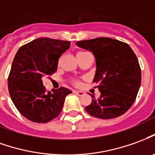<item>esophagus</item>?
Returning a JSON list of instances; mask_svg holds the SVG:
<instances>
[{
	"label": "esophagus",
	"instance_id": "obj_1",
	"mask_svg": "<svg viewBox=\"0 0 155 155\" xmlns=\"http://www.w3.org/2000/svg\"><path fill=\"white\" fill-rule=\"evenodd\" d=\"M74 94H76V95H78V96H84L85 95V92H83V91H74Z\"/></svg>",
	"mask_w": 155,
	"mask_h": 155
}]
</instances>
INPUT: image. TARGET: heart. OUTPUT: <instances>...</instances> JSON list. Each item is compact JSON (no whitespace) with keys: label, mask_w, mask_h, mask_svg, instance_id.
Segmentation results:
<instances>
[{"label":"heart","mask_w":155,"mask_h":155,"mask_svg":"<svg viewBox=\"0 0 155 155\" xmlns=\"http://www.w3.org/2000/svg\"><path fill=\"white\" fill-rule=\"evenodd\" d=\"M85 54H86V52H79V53L77 54V56L78 55ZM74 84H75V85H79V82H78V81H75V82H74Z\"/></svg>","instance_id":"b5f03b06"}]
</instances>
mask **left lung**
<instances>
[{
  "instance_id": "1",
  "label": "left lung",
  "mask_w": 155,
  "mask_h": 155,
  "mask_svg": "<svg viewBox=\"0 0 155 155\" xmlns=\"http://www.w3.org/2000/svg\"><path fill=\"white\" fill-rule=\"evenodd\" d=\"M78 47L91 52L96 59L93 83L101 92L85 107L90 115L101 119L117 117L134 104L141 84V70L128 44L109 38L79 41Z\"/></svg>"
}]
</instances>
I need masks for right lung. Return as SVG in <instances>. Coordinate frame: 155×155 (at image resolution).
I'll return each instance as SVG.
<instances>
[{"mask_svg": "<svg viewBox=\"0 0 155 155\" xmlns=\"http://www.w3.org/2000/svg\"><path fill=\"white\" fill-rule=\"evenodd\" d=\"M70 42L42 38L21 46L13 59L8 90L15 107L32 122L45 123L59 115L70 90L61 87L46 92L43 78L54 73L58 60Z\"/></svg>", "mask_w": 155, "mask_h": 155, "instance_id": "right-lung-1", "label": "right lung"}]
</instances>
